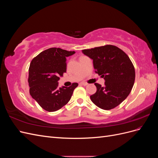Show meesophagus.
Here are the masks:
<instances>
[{"instance_id":"1","label":"esophagus","mask_w":158,"mask_h":158,"mask_svg":"<svg viewBox=\"0 0 158 158\" xmlns=\"http://www.w3.org/2000/svg\"><path fill=\"white\" fill-rule=\"evenodd\" d=\"M80 85H87L88 84L86 82H81L80 83Z\"/></svg>"}]
</instances>
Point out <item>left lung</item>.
<instances>
[{"label": "left lung", "instance_id": "1", "mask_svg": "<svg viewBox=\"0 0 158 158\" xmlns=\"http://www.w3.org/2000/svg\"><path fill=\"white\" fill-rule=\"evenodd\" d=\"M93 59L95 73L106 80L104 86L95 83L97 91L90 96L98 107L110 110L118 106L131 93L135 80V70L128 56L118 47L106 45L82 50Z\"/></svg>", "mask_w": 158, "mask_h": 158}]
</instances>
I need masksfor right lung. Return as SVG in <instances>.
<instances>
[{
    "label": "right lung",
    "instance_id": "obj_1",
    "mask_svg": "<svg viewBox=\"0 0 158 158\" xmlns=\"http://www.w3.org/2000/svg\"><path fill=\"white\" fill-rule=\"evenodd\" d=\"M75 53L52 47L37 55L31 62L28 83L30 94L40 106L49 112L56 111L67 103L78 83L59 88L58 81L66 71V57Z\"/></svg>",
    "mask_w": 158,
    "mask_h": 158
}]
</instances>
